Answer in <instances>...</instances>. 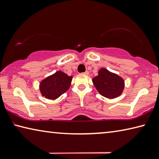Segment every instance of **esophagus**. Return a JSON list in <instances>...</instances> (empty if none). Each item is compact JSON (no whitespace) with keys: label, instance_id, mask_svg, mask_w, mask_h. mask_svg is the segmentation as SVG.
Masks as SVG:
<instances>
[{"label":"esophagus","instance_id":"1","mask_svg":"<svg viewBox=\"0 0 159 159\" xmlns=\"http://www.w3.org/2000/svg\"><path fill=\"white\" fill-rule=\"evenodd\" d=\"M83 74H84V75H88V74H89V72H88V71H86L84 72V73H83Z\"/></svg>","mask_w":159,"mask_h":159}]
</instances>
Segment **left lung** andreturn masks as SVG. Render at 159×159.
<instances>
[{"label": "left lung", "mask_w": 159, "mask_h": 159, "mask_svg": "<svg viewBox=\"0 0 159 159\" xmlns=\"http://www.w3.org/2000/svg\"><path fill=\"white\" fill-rule=\"evenodd\" d=\"M93 82L99 94L109 99L117 98L124 88V80L121 77L104 68L99 70Z\"/></svg>", "instance_id": "obj_1"}]
</instances>
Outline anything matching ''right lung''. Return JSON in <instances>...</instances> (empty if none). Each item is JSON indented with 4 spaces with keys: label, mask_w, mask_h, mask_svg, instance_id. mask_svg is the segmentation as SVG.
<instances>
[{
    "label": "right lung",
    "mask_w": 159,
    "mask_h": 159,
    "mask_svg": "<svg viewBox=\"0 0 159 159\" xmlns=\"http://www.w3.org/2000/svg\"><path fill=\"white\" fill-rule=\"evenodd\" d=\"M72 76L58 71L45 78L40 83V90L42 95L49 99H55L69 90Z\"/></svg>",
    "instance_id": "1"
}]
</instances>
